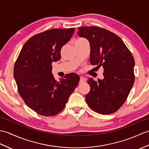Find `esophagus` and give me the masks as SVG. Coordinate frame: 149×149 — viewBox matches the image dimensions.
Wrapping results in <instances>:
<instances>
[{
    "mask_svg": "<svg viewBox=\"0 0 149 149\" xmlns=\"http://www.w3.org/2000/svg\"><path fill=\"white\" fill-rule=\"evenodd\" d=\"M86 81L85 79L83 77H80V81H79V83L80 84H82V83H84Z\"/></svg>",
    "mask_w": 149,
    "mask_h": 149,
    "instance_id": "1",
    "label": "esophagus"
}]
</instances>
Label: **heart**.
I'll return each instance as SVG.
<instances>
[{
  "label": "heart",
  "instance_id": "b5f03b06",
  "mask_svg": "<svg viewBox=\"0 0 149 149\" xmlns=\"http://www.w3.org/2000/svg\"><path fill=\"white\" fill-rule=\"evenodd\" d=\"M79 40H85V39H79Z\"/></svg>",
  "mask_w": 149,
  "mask_h": 149
}]
</instances>
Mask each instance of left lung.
I'll list each match as a JSON object with an SVG mask.
<instances>
[{"label":"left lung","mask_w":149,"mask_h":149,"mask_svg":"<svg viewBox=\"0 0 149 149\" xmlns=\"http://www.w3.org/2000/svg\"><path fill=\"white\" fill-rule=\"evenodd\" d=\"M78 36L90 44V63L103 68V79L89 78L90 91L86 95L88 106L98 113L116 112L125 102L134 82V60L123 40L97 26L78 28Z\"/></svg>","instance_id":"obj_1"}]
</instances>
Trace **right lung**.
I'll list each match as a JSON object with an SVG mask.
<instances>
[{
    "mask_svg": "<svg viewBox=\"0 0 149 149\" xmlns=\"http://www.w3.org/2000/svg\"><path fill=\"white\" fill-rule=\"evenodd\" d=\"M75 29H54L32 37L23 45L14 67L19 94L25 104L44 116L63 110L80 77L75 73L56 81L52 63L61 58V47L71 39Z\"/></svg>",
    "mask_w": 149,
    "mask_h": 149,
    "instance_id": "obj_1",
    "label": "right lung"
}]
</instances>
